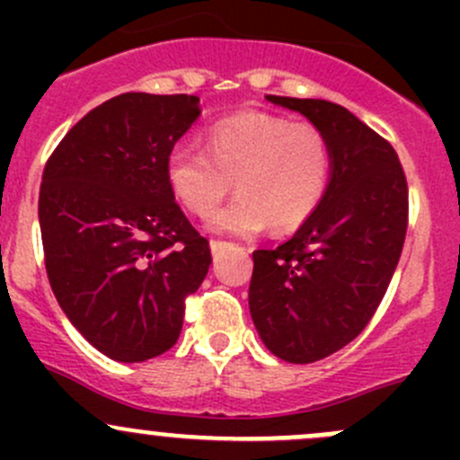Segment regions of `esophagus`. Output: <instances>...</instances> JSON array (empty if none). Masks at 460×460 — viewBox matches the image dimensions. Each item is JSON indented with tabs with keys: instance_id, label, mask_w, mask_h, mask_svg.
Returning <instances> with one entry per match:
<instances>
[{
	"instance_id": "34e87169",
	"label": "esophagus",
	"mask_w": 460,
	"mask_h": 460,
	"mask_svg": "<svg viewBox=\"0 0 460 460\" xmlns=\"http://www.w3.org/2000/svg\"><path fill=\"white\" fill-rule=\"evenodd\" d=\"M225 247H226L225 240H211V252H213V253L222 252V249H225Z\"/></svg>"
}]
</instances>
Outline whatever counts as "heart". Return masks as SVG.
Masks as SVG:
<instances>
[{"label": "heart", "instance_id": "obj_1", "mask_svg": "<svg viewBox=\"0 0 460 460\" xmlns=\"http://www.w3.org/2000/svg\"><path fill=\"white\" fill-rule=\"evenodd\" d=\"M166 180L182 207L207 217L229 196L238 198L211 217L216 231L252 235L300 229L316 213L333 169L323 128L264 111H240L213 122L207 148L180 142L166 155Z\"/></svg>", "mask_w": 460, "mask_h": 460}]
</instances>
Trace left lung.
Returning <instances> with one entry per match:
<instances>
[{
  "mask_svg": "<svg viewBox=\"0 0 460 460\" xmlns=\"http://www.w3.org/2000/svg\"><path fill=\"white\" fill-rule=\"evenodd\" d=\"M323 128L333 169L296 235L253 252L249 309L271 354L305 365L354 341L378 309L405 244L407 178L394 146L327 100L267 95Z\"/></svg>",
  "mask_w": 460,
  "mask_h": 460,
  "instance_id": "1",
  "label": "left lung"
}]
</instances>
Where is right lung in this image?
I'll list each match as a JSON object with an SVG mask.
<instances>
[{"instance_id":"1","label":"right lung","mask_w":460,"mask_h":460,"mask_svg":"<svg viewBox=\"0 0 460 460\" xmlns=\"http://www.w3.org/2000/svg\"><path fill=\"white\" fill-rule=\"evenodd\" d=\"M200 115L196 95L122 93L50 153L40 229L50 289L77 332L119 363L175 345L211 264L166 180V155Z\"/></svg>"}]
</instances>
